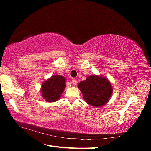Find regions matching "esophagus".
Instances as JSON below:
<instances>
[{"mask_svg":"<svg viewBox=\"0 0 151 151\" xmlns=\"http://www.w3.org/2000/svg\"><path fill=\"white\" fill-rule=\"evenodd\" d=\"M72 84H73V85H76L77 84V81L76 80V79H73L72 81Z\"/></svg>","mask_w":151,"mask_h":151,"instance_id":"34e87169","label":"esophagus"}]
</instances>
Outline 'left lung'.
<instances>
[{
	"label": "left lung",
	"mask_w": 151,
	"mask_h": 151,
	"mask_svg": "<svg viewBox=\"0 0 151 151\" xmlns=\"http://www.w3.org/2000/svg\"><path fill=\"white\" fill-rule=\"evenodd\" d=\"M79 89L85 101L91 106L100 107L109 101L113 93L110 82L105 77L91 75L85 81L80 82Z\"/></svg>",
	"instance_id": "1"
}]
</instances>
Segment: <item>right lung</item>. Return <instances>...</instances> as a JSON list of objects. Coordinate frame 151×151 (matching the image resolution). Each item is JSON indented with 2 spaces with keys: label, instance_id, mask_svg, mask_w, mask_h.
Listing matches in <instances>:
<instances>
[{
  "label": "right lung",
  "instance_id": "right-lung-1",
  "mask_svg": "<svg viewBox=\"0 0 151 151\" xmlns=\"http://www.w3.org/2000/svg\"><path fill=\"white\" fill-rule=\"evenodd\" d=\"M65 78L60 75H53L42 84L41 92L47 102L57 101L65 88Z\"/></svg>",
  "mask_w": 151,
  "mask_h": 151
}]
</instances>
